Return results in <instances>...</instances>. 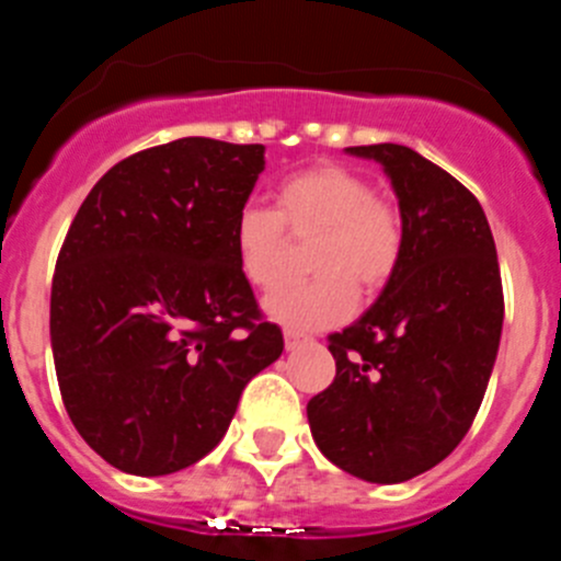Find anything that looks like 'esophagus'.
Masks as SVG:
<instances>
[{
  "label": "esophagus",
  "mask_w": 561,
  "mask_h": 561,
  "mask_svg": "<svg viewBox=\"0 0 561 561\" xmlns=\"http://www.w3.org/2000/svg\"><path fill=\"white\" fill-rule=\"evenodd\" d=\"M306 342H309V336L300 334V331H284V345H286V351L300 348V345H306Z\"/></svg>",
  "instance_id": "1"
}]
</instances>
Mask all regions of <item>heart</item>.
<instances>
[{"label":"heart","instance_id":"heart-1","mask_svg":"<svg viewBox=\"0 0 561 561\" xmlns=\"http://www.w3.org/2000/svg\"><path fill=\"white\" fill-rule=\"evenodd\" d=\"M277 210L247 205L236 216L232 247L241 275L255 289H272L284 272L286 230L311 236L309 264L320 272L306 284H286L264 300L270 320L291 331L342 323L356 306V286L376 291L399 266L404 230L388 199L376 196L359 171L320 162L286 176L275 191Z\"/></svg>","mask_w":561,"mask_h":561}]
</instances>
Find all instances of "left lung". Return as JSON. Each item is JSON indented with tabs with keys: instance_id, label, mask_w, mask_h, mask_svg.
Segmentation results:
<instances>
[{
	"instance_id": "1",
	"label": "left lung",
	"mask_w": 561,
	"mask_h": 561,
	"mask_svg": "<svg viewBox=\"0 0 561 561\" xmlns=\"http://www.w3.org/2000/svg\"><path fill=\"white\" fill-rule=\"evenodd\" d=\"M379 162L404 244L376 304L329 336L336 376L306 408L320 453L368 483H404L472 427L503 334L485 213L453 173L396 142L345 148Z\"/></svg>"
}]
</instances>
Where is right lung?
<instances>
[{
  "label": "right lung",
  "mask_w": 561,
  "mask_h": 561,
  "mask_svg": "<svg viewBox=\"0 0 561 561\" xmlns=\"http://www.w3.org/2000/svg\"><path fill=\"white\" fill-rule=\"evenodd\" d=\"M261 171L264 146L182 137L108 168L69 227L49 295L58 388L121 472L205 458L284 351L232 247Z\"/></svg>",
  "instance_id": "right-lung-1"
}]
</instances>
